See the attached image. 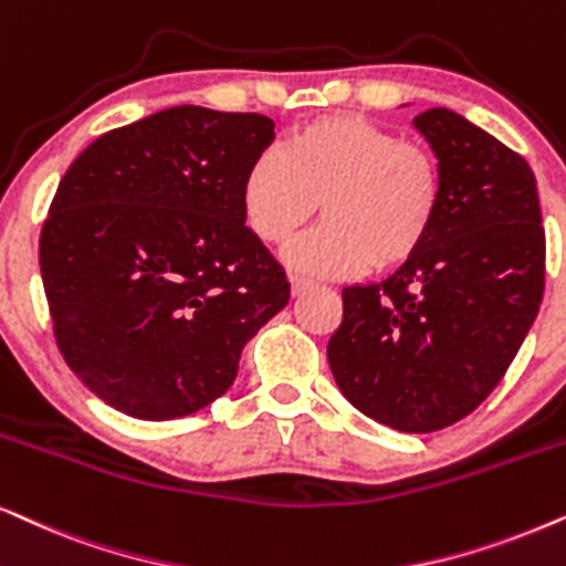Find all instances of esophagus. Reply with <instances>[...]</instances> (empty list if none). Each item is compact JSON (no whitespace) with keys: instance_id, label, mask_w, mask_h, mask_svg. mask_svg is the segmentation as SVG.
<instances>
[{"instance_id":"esophagus-1","label":"esophagus","mask_w":566,"mask_h":566,"mask_svg":"<svg viewBox=\"0 0 566 566\" xmlns=\"http://www.w3.org/2000/svg\"><path fill=\"white\" fill-rule=\"evenodd\" d=\"M314 283L306 281V277H291V291L293 296H304L306 291H312Z\"/></svg>"}]
</instances>
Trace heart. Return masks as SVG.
Masks as SVG:
<instances>
[{
    "instance_id": "1",
    "label": "heart",
    "mask_w": 566,
    "mask_h": 566,
    "mask_svg": "<svg viewBox=\"0 0 566 566\" xmlns=\"http://www.w3.org/2000/svg\"><path fill=\"white\" fill-rule=\"evenodd\" d=\"M319 202L327 220L285 249V265L317 277L395 270L434 231L442 171L434 153L366 116H319L293 129L283 150L256 153L241 210L256 239L283 247Z\"/></svg>"
}]
</instances>
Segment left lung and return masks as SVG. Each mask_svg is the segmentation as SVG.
<instances>
[{
  "instance_id": "8db88e82",
  "label": "left lung",
  "mask_w": 566,
  "mask_h": 566,
  "mask_svg": "<svg viewBox=\"0 0 566 566\" xmlns=\"http://www.w3.org/2000/svg\"><path fill=\"white\" fill-rule=\"evenodd\" d=\"M442 171V210L413 260L343 289L327 343L350 406L427 434L489 398L538 314L546 237L531 166L450 108L413 119Z\"/></svg>"
}]
</instances>
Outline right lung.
I'll return each mask as SVG.
<instances>
[{
  "label": "right lung",
  "instance_id": "obj_1",
  "mask_svg": "<svg viewBox=\"0 0 566 566\" xmlns=\"http://www.w3.org/2000/svg\"><path fill=\"white\" fill-rule=\"evenodd\" d=\"M273 137L262 114L174 106L101 135L59 181L43 291L64 361L112 408L168 421L210 406L289 304L241 210L247 168Z\"/></svg>",
  "mask_w": 566,
  "mask_h": 566
}]
</instances>
